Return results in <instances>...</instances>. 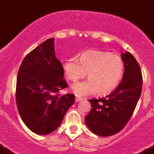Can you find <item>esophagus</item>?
<instances>
[{
	"mask_svg": "<svg viewBox=\"0 0 154 154\" xmlns=\"http://www.w3.org/2000/svg\"><path fill=\"white\" fill-rule=\"evenodd\" d=\"M82 100H84V99H83V98H80V97H76V98H75L76 102H80V101H82Z\"/></svg>",
	"mask_w": 154,
	"mask_h": 154,
	"instance_id": "1",
	"label": "esophagus"
}]
</instances>
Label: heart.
<instances>
[{"label": "heart", "instance_id": "1", "mask_svg": "<svg viewBox=\"0 0 154 154\" xmlns=\"http://www.w3.org/2000/svg\"><path fill=\"white\" fill-rule=\"evenodd\" d=\"M67 80L76 81L87 75L89 79L72 85L71 91L79 97L96 94H107L114 91L122 80L124 63L120 57L110 52L87 51L80 55V60L71 57L63 63Z\"/></svg>", "mask_w": 154, "mask_h": 154}]
</instances>
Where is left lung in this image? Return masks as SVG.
<instances>
[{
	"mask_svg": "<svg viewBox=\"0 0 154 154\" xmlns=\"http://www.w3.org/2000/svg\"><path fill=\"white\" fill-rule=\"evenodd\" d=\"M121 58L124 73L118 87L106 97L89 100L91 110L85 123L101 137L114 135L127 125L140 97L143 77L139 63L129 52L122 54Z\"/></svg>",
	"mask_w": 154,
	"mask_h": 154,
	"instance_id": "8db88e82",
	"label": "left lung"
}]
</instances>
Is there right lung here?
Returning <instances> with one entry per match:
<instances>
[{"label": "right lung", "instance_id": "add662e5", "mask_svg": "<svg viewBox=\"0 0 154 154\" xmlns=\"http://www.w3.org/2000/svg\"><path fill=\"white\" fill-rule=\"evenodd\" d=\"M63 68L55 56L54 39L46 40L24 57L17 77L16 102L25 125L47 135L61 124L75 96L58 92L66 88Z\"/></svg>", "mask_w": 154, "mask_h": 154}]
</instances>
